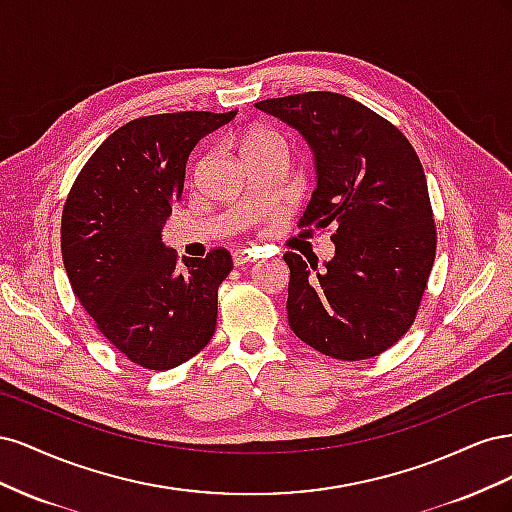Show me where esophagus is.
Wrapping results in <instances>:
<instances>
[{
	"mask_svg": "<svg viewBox=\"0 0 512 512\" xmlns=\"http://www.w3.org/2000/svg\"><path fill=\"white\" fill-rule=\"evenodd\" d=\"M252 260H254V256H252L250 252H243V250L232 252V262H235L237 267H241V265H247V262H252Z\"/></svg>",
	"mask_w": 512,
	"mask_h": 512,
	"instance_id": "esophagus-1",
	"label": "esophagus"
}]
</instances>
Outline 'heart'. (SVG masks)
<instances>
[{
  "mask_svg": "<svg viewBox=\"0 0 512 512\" xmlns=\"http://www.w3.org/2000/svg\"><path fill=\"white\" fill-rule=\"evenodd\" d=\"M271 138H275V136H273V134H265V132H254V134H250V136L245 138L243 149L252 147V145H258V143H262V141H271Z\"/></svg>",
  "mask_w": 512,
  "mask_h": 512,
  "instance_id": "1",
  "label": "heart"
}]
</instances>
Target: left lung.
Returning a JSON list of instances; mask_svg holds the SVG:
<instances>
[{
  "instance_id": "obj_1",
  "label": "left lung",
  "mask_w": 512,
  "mask_h": 512,
  "mask_svg": "<svg viewBox=\"0 0 512 512\" xmlns=\"http://www.w3.org/2000/svg\"><path fill=\"white\" fill-rule=\"evenodd\" d=\"M256 106L314 149L318 183L299 226H333L327 269L284 254L290 329L331 359L378 356L412 327L436 258L423 164L389 119L348 96L307 91Z\"/></svg>"
}]
</instances>
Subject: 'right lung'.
<instances>
[{
    "mask_svg": "<svg viewBox=\"0 0 512 512\" xmlns=\"http://www.w3.org/2000/svg\"><path fill=\"white\" fill-rule=\"evenodd\" d=\"M235 115L134 119L94 151L66 198L61 258L76 299L108 344L143 369L190 361L215 333L232 258L213 247L205 258H183V271L162 226L181 200L190 151Z\"/></svg>",
    "mask_w": 512,
    "mask_h": 512,
    "instance_id": "1",
    "label": "right lung"
}]
</instances>
